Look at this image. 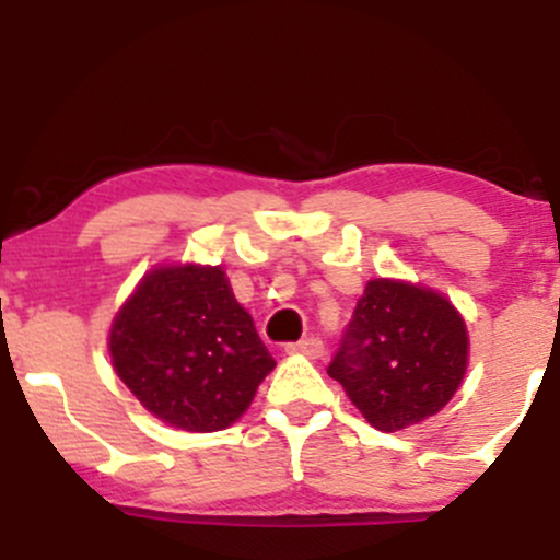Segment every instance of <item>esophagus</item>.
<instances>
[{"instance_id": "obj_1", "label": "esophagus", "mask_w": 560, "mask_h": 560, "mask_svg": "<svg viewBox=\"0 0 560 560\" xmlns=\"http://www.w3.org/2000/svg\"><path fill=\"white\" fill-rule=\"evenodd\" d=\"M287 352H302V355H311V358H320L324 355V342L318 337H305L300 342L287 345Z\"/></svg>"}]
</instances>
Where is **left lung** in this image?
Here are the masks:
<instances>
[{
    "label": "left lung",
    "mask_w": 560,
    "mask_h": 560,
    "mask_svg": "<svg viewBox=\"0 0 560 560\" xmlns=\"http://www.w3.org/2000/svg\"><path fill=\"white\" fill-rule=\"evenodd\" d=\"M466 358V324L442 294L376 279L365 284L326 371L371 427L395 432L445 408Z\"/></svg>",
    "instance_id": "obj_1"
}]
</instances>
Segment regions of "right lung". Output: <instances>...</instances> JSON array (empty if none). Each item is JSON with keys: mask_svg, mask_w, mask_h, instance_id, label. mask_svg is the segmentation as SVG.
<instances>
[{"mask_svg": "<svg viewBox=\"0 0 560 560\" xmlns=\"http://www.w3.org/2000/svg\"><path fill=\"white\" fill-rule=\"evenodd\" d=\"M110 355L137 400L186 432L231 427L276 365L218 266L144 276L115 318Z\"/></svg>", "mask_w": 560, "mask_h": 560, "instance_id": "obj_1", "label": "right lung"}]
</instances>
